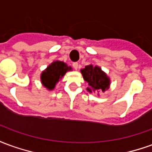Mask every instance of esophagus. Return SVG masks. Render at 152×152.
<instances>
[{"label": "esophagus", "instance_id": "esophagus-1", "mask_svg": "<svg viewBox=\"0 0 152 152\" xmlns=\"http://www.w3.org/2000/svg\"><path fill=\"white\" fill-rule=\"evenodd\" d=\"M72 66L73 67H74V69L77 70L78 69V66H79V64H78V63H73Z\"/></svg>", "mask_w": 152, "mask_h": 152}]
</instances>
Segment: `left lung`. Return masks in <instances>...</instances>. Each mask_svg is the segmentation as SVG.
<instances>
[{
  "instance_id": "obj_1",
  "label": "left lung",
  "mask_w": 152,
  "mask_h": 152,
  "mask_svg": "<svg viewBox=\"0 0 152 152\" xmlns=\"http://www.w3.org/2000/svg\"><path fill=\"white\" fill-rule=\"evenodd\" d=\"M84 80L89 84L87 90L89 93L102 90L104 92L110 86V78L98 66L92 64L86 66L84 69L80 70ZM99 92V91H98Z\"/></svg>"
}]
</instances>
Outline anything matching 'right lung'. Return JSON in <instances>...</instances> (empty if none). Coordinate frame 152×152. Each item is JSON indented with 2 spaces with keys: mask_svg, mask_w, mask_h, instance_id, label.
Listing matches in <instances>:
<instances>
[{
  "mask_svg": "<svg viewBox=\"0 0 152 152\" xmlns=\"http://www.w3.org/2000/svg\"><path fill=\"white\" fill-rule=\"evenodd\" d=\"M71 70L72 67L67 66L65 63L61 61H54L41 73V83L49 90H52L66 72Z\"/></svg>",
  "mask_w": 152,
  "mask_h": 152,
  "instance_id": "add662e5",
  "label": "right lung"
}]
</instances>
